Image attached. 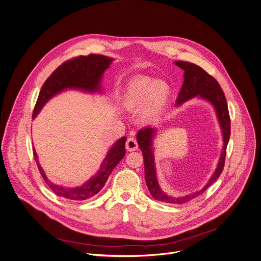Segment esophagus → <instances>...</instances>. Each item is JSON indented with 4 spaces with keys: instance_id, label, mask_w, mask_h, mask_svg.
Wrapping results in <instances>:
<instances>
[{
    "instance_id": "1",
    "label": "esophagus",
    "mask_w": 261,
    "mask_h": 261,
    "mask_svg": "<svg viewBox=\"0 0 261 261\" xmlns=\"http://www.w3.org/2000/svg\"><path fill=\"white\" fill-rule=\"evenodd\" d=\"M125 147L127 149V151H135L138 149V143L137 140L134 137H128L125 143Z\"/></svg>"
}]
</instances>
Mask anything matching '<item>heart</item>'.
I'll return each mask as SVG.
<instances>
[{"label": "heart", "mask_w": 261, "mask_h": 261, "mask_svg": "<svg viewBox=\"0 0 261 261\" xmlns=\"http://www.w3.org/2000/svg\"><path fill=\"white\" fill-rule=\"evenodd\" d=\"M168 96L169 86L165 82L137 79L127 86L122 96V103L129 111L141 110L142 119L152 122L163 114Z\"/></svg>", "instance_id": "b5f03b06"}]
</instances>
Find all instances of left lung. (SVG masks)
I'll return each mask as SVG.
<instances>
[{"instance_id":"8db88e82","label":"left lung","mask_w":261,"mask_h":261,"mask_svg":"<svg viewBox=\"0 0 261 261\" xmlns=\"http://www.w3.org/2000/svg\"><path fill=\"white\" fill-rule=\"evenodd\" d=\"M175 65L184 70V82L178 94L177 105H181L184 101L194 96H199L207 101H210L216 110L218 121L222 129L224 144L215 173L201 190L191 194H187L185 196L172 197L161 189L158 179H156L154 156L152 150V140L155 135V128L145 127L139 130L137 135V141L143 153L145 181L152 197L156 200L168 203H185L192 198L198 196L199 194L203 193L214 182H216V180L221 175L225 164L226 147L230 137V117L224 92L214 77L207 74L197 65L188 62H175Z\"/></svg>"}]
</instances>
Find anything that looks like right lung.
Masks as SVG:
<instances>
[{
	"label": "right lung",
	"instance_id": "obj_1",
	"mask_svg": "<svg viewBox=\"0 0 261 261\" xmlns=\"http://www.w3.org/2000/svg\"><path fill=\"white\" fill-rule=\"evenodd\" d=\"M113 59L100 55H89L87 57L80 56L62 64L43 84L37 102L34 108L33 118L39 113L45 102L57 93L68 89L76 88L84 91H100L99 82ZM125 141L126 138L119 139L114 146L111 147L106 159L100 165L98 172L88 182L81 187L67 188L51 183L44 174L41 166L38 163V158L34 149V159L37 163L39 172L49 186L57 195L71 200H84L94 196L101 188L105 186L109 176L114 168L124 158L125 155Z\"/></svg>",
	"mask_w": 261,
	"mask_h": 261
}]
</instances>
